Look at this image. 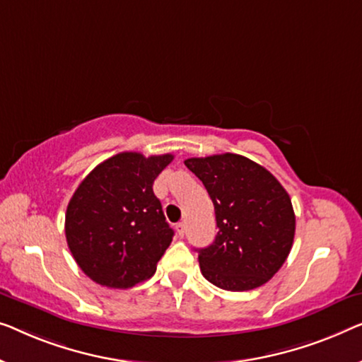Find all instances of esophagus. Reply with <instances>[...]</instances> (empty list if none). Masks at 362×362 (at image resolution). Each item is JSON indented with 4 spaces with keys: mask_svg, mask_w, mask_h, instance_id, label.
<instances>
[{
    "mask_svg": "<svg viewBox=\"0 0 362 362\" xmlns=\"http://www.w3.org/2000/svg\"><path fill=\"white\" fill-rule=\"evenodd\" d=\"M185 232H186V225L182 222L176 223V233L180 235V237H185Z\"/></svg>",
    "mask_w": 362,
    "mask_h": 362,
    "instance_id": "34e87169",
    "label": "esophagus"
}]
</instances>
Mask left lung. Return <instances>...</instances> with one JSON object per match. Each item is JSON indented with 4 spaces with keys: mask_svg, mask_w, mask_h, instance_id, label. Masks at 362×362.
<instances>
[{
    "mask_svg": "<svg viewBox=\"0 0 362 362\" xmlns=\"http://www.w3.org/2000/svg\"><path fill=\"white\" fill-rule=\"evenodd\" d=\"M211 196L218 232L199 251L201 272L225 291L268 282L291 253L296 216L291 197L263 166L235 153L187 158Z\"/></svg>",
    "mask_w": 362,
    "mask_h": 362,
    "instance_id": "obj_1",
    "label": "left lung"
}]
</instances>
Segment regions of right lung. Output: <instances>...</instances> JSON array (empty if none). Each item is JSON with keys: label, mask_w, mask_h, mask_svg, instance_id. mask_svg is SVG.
<instances>
[{"label": "right lung", "mask_w": 362, "mask_h": 362, "mask_svg": "<svg viewBox=\"0 0 362 362\" xmlns=\"http://www.w3.org/2000/svg\"><path fill=\"white\" fill-rule=\"evenodd\" d=\"M173 155L124 151L99 163L73 194L65 235L73 258L98 284L129 289L155 274L175 232L153 181Z\"/></svg>", "instance_id": "obj_1"}]
</instances>
